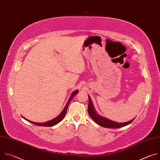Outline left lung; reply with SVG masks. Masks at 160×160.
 Masks as SVG:
<instances>
[{
    "instance_id": "obj_1",
    "label": "left lung",
    "mask_w": 160,
    "mask_h": 160,
    "mask_svg": "<svg viewBox=\"0 0 160 160\" xmlns=\"http://www.w3.org/2000/svg\"><path fill=\"white\" fill-rule=\"evenodd\" d=\"M88 112L89 114L90 117L92 118V120L96 122L98 124L101 125V127L105 128H117L125 127L130 123H131L134 118L128 122L125 123H117L115 122H112L110 120H108L104 117H102L99 115L96 112L93 106L92 101L90 99V98L88 96Z\"/></svg>"
}]
</instances>
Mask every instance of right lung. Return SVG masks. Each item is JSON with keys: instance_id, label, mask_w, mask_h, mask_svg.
I'll return each instance as SVG.
<instances>
[{"instance_id": "right-lung-1", "label": "right lung", "mask_w": 160, "mask_h": 160, "mask_svg": "<svg viewBox=\"0 0 160 160\" xmlns=\"http://www.w3.org/2000/svg\"><path fill=\"white\" fill-rule=\"evenodd\" d=\"M78 92V90L74 91V92L72 94L71 97L70 98L69 100H68V102H67L66 106L64 107V109H63L62 111L61 112L60 115H59L58 117H57L56 118H54V119H53V120H51V121H49V122H45V123H35V122H31V121H30V120H28L27 119H26V118H25V119L26 120H27L28 122H30V123H33V124H34V125H35L43 126V127H52V126H54V125L58 124V123H59V122L64 118V117H65L66 114V111H67V109H68V105H69L70 102H71V101L72 100V99L73 98V97H74Z\"/></svg>"}]
</instances>
